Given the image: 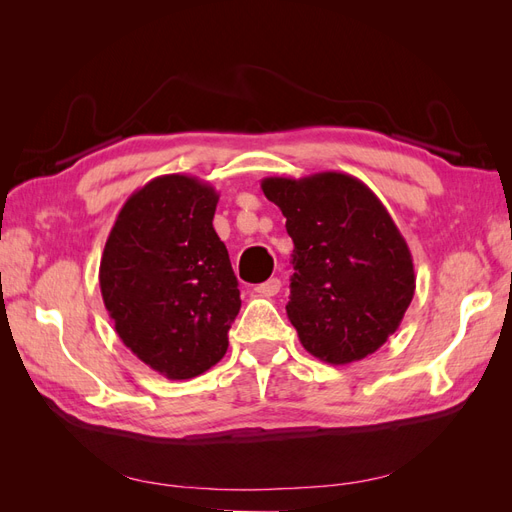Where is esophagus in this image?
I'll use <instances>...</instances> for the list:
<instances>
[{
    "mask_svg": "<svg viewBox=\"0 0 512 512\" xmlns=\"http://www.w3.org/2000/svg\"><path fill=\"white\" fill-rule=\"evenodd\" d=\"M282 288V282L277 280V277H271V280H267L265 284H258L254 290L260 294V297H275L277 292H280Z\"/></svg>",
    "mask_w": 512,
    "mask_h": 512,
    "instance_id": "esophagus-1",
    "label": "esophagus"
}]
</instances>
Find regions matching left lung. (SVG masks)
Wrapping results in <instances>:
<instances>
[{
  "label": "left lung",
  "mask_w": 512,
  "mask_h": 512,
  "mask_svg": "<svg viewBox=\"0 0 512 512\" xmlns=\"http://www.w3.org/2000/svg\"><path fill=\"white\" fill-rule=\"evenodd\" d=\"M262 192L282 209L292 237L288 320L303 348L331 365L374 354L412 303V254L363 181L346 173L267 177Z\"/></svg>",
  "instance_id": "left-lung-1"
}]
</instances>
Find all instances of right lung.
<instances>
[{"instance_id":"right-lung-1","label":"right lung","mask_w":512,"mask_h":512,"mask_svg":"<svg viewBox=\"0 0 512 512\" xmlns=\"http://www.w3.org/2000/svg\"><path fill=\"white\" fill-rule=\"evenodd\" d=\"M220 194L162 175L121 207L100 260V290L126 348L168 380H190L228 350L241 299L213 228Z\"/></svg>"}]
</instances>
